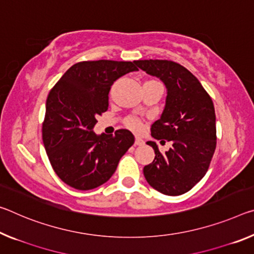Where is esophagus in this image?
<instances>
[{"label": "esophagus", "mask_w": 254, "mask_h": 254, "mask_svg": "<svg viewBox=\"0 0 254 254\" xmlns=\"http://www.w3.org/2000/svg\"><path fill=\"white\" fill-rule=\"evenodd\" d=\"M144 143V141L142 139H140V138H135V141H134V144L135 146H142V144Z\"/></svg>", "instance_id": "obj_1"}]
</instances>
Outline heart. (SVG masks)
<instances>
[{
  "label": "heart",
  "mask_w": 254,
  "mask_h": 254,
  "mask_svg": "<svg viewBox=\"0 0 254 254\" xmlns=\"http://www.w3.org/2000/svg\"><path fill=\"white\" fill-rule=\"evenodd\" d=\"M155 81V80H154ZM124 124H126V127H127L128 128H131L132 131H135L138 132L141 130L142 127V122L140 121L139 119L134 118V116H128V118L126 119V121H124Z\"/></svg>",
  "instance_id": "heart-1"
}]
</instances>
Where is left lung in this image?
I'll list each match as a JSON object with an SVG mask.
<instances>
[{
	"mask_svg": "<svg viewBox=\"0 0 254 254\" xmlns=\"http://www.w3.org/2000/svg\"><path fill=\"white\" fill-rule=\"evenodd\" d=\"M134 63L159 78L167 88L164 112L150 131L160 143H172L170 150L163 154L154 141L147 142L156 156L154 162L144 166L143 175L150 187L163 194H183L206 175L214 156V103L199 80L181 64L167 60H139Z\"/></svg>",
	"mask_w": 254,
	"mask_h": 254,
	"instance_id": "obj_1",
	"label": "left lung"
}]
</instances>
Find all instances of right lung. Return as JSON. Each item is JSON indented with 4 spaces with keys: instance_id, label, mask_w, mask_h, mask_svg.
<instances>
[{
    "instance_id": "1",
    "label": "right lung",
    "mask_w": 254,
    "mask_h": 254,
    "mask_svg": "<svg viewBox=\"0 0 254 254\" xmlns=\"http://www.w3.org/2000/svg\"><path fill=\"white\" fill-rule=\"evenodd\" d=\"M133 62L110 60L72 65L52 88L42 127L43 142L56 175L76 190H91L111 179L134 143L126 128L96 134L92 127L108 108V92L120 76L136 71Z\"/></svg>"
}]
</instances>
